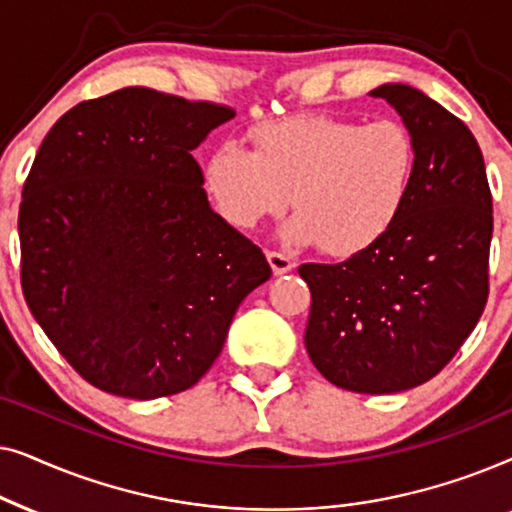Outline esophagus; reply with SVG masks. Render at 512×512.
<instances>
[{"instance_id": "esophagus-1", "label": "esophagus", "mask_w": 512, "mask_h": 512, "mask_svg": "<svg viewBox=\"0 0 512 512\" xmlns=\"http://www.w3.org/2000/svg\"><path fill=\"white\" fill-rule=\"evenodd\" d=\"M268 263L275 275H284V272H291L296 268V261L282 254V251H268Z\"/></svg>"}]
</instances>
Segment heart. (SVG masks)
I'll use <instances>...</instances> for the list:
<instances>
[{
	"instance_id": "b5f03b06",
	"label": "heart",
	"mask_w": 512,
	"mask_h": 512,
	"mask_svg": "<svg viewBox=\"0 0 512 512\" xmlns=\"http://www.w3.org/2000/svg\"><path fill=\"white\" fill-rule=\"evenodd\" d=\"M251 149L219 144L205 160V188L230 226L249 230L289 205L282 235L352 256L401 216L417 170V144L398 118L300 114L249 130Z\"/></svg>"
}]
</instances>
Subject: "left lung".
<instances>
[{
	"label": "left lung",
	"instance_id": "8db88e82",
	"mask_svg": "<svg viewBox=\"0 0 512 512\" xmlns=\"http://www.w3.org/2000/svg\"><path fill=\"white\" fill-rule=\"evenodd\" d=\"M417 144L401 216L347 261L305 263L307 354L335 387L396 394L429 382L459 352L489 296L492 191L464 121L422 90L375 88Z\"/></svg>",
	"mask_w": 512,
	"mask_h": 512
}]
</instances>
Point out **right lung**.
<instances>
[{"label": "right lung", "mask_w": 512, "mask_h": 512, "mask_svg": "<svg viewBox=\"0 0 512 512\" xmlns=\"http://www.w3.org/2000/svg\"><path fill=\"white\" fill-rule=\"evenodd\" d=\"M233 116L132 86L79 102L39 146L18 212L23 296L69 366L107 394L191 389L272 275L209 207L191 156Z\"/></svg>", "instance_id": "right-lung-1"}]
</instances>
